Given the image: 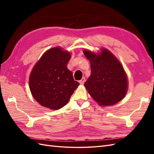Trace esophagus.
<instances>
[{
  "instance_id": "34e87169",
  "label": "esophagus",
  "mask_w": 154,
  "mask_h": 154,
  "mask_svg": "<svg viewBox=\"0 0 154 154\" xmlns=\"http://www.w3.org/2000/svg\"><path fill=\"white\" fill-rule=\"evenodd\" d=\"M85 82V78L84 77H83V78L81 79V80H80V81H79V83H80L81 85H83V83H84Z\"/></svg>"
}]
</instances>
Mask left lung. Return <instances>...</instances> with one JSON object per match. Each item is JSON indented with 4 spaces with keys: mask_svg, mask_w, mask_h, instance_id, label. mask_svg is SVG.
Returning <instances> with one entry per match:
<instances>
[{
    "mask_svg": "<svg viewBox=\"0 0 154 154\" xmlns=\"http://www.w3.org/2000/svg\"><path fill=\"white\" fill-rule=\"evenodd\" d=\"M90 61L91 74L85 83L90 95L100 105H112L122 100L127 91V78L122 64L108 50L96 54L83 51Z\"/></svg>",
    "mask_w": 154,
    "mask_h": 154,
    "instance_id": "1",
    "label": "left lung"
}]
</instances>
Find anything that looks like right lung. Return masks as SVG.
I'll return each mask as SVG.
<instances>
[{"instance_id": "1", "label": "right lung", "mask_w": 154, "mask_h": 154, "mask_svg": "<svg viewBox=\"0 0 154 154\" xmlns=\"http://www.w3.org/2000/svg\"><path fill=\"white\" fill-rule=\"evenodd\" d=\"M71 54L59 48L48 50L36 63L29 77L31 94L43 106L58 110L66 105L80 85L67 67Z\"/></svg>"}]
</instances>
